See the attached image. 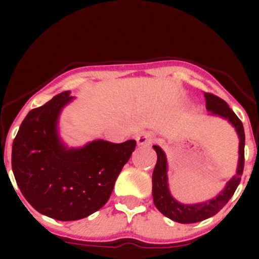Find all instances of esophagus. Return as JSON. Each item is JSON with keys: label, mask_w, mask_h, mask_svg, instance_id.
I'll return each instance as SVG.
<instances>
[{"label": "esophagus", "mask_w": 259, "mask_h": 259, "mask_svg": "<svg viewBox=\"0 0 259 259\" xmlns=\"http://www.w3.org/2000/svg\"><path fill=\"white\" fill-rule=\"evenodd\" d=\"M154 140V134L151 133H140L137 135V143L139 146H144L151 144Z\"/></svg>", "instance_id": "esophagus-1"}]
</instances>
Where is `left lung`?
<instances>
[{"instance_id":"8db88e82","label":"left lung","mask_w":259,"mask_h":259,"mask_svg":"<svg viewBox=\"0 0 259 259\" xmlns=\"http://www.w3.org/2000/svg\"><path fill=\"white\" fill-rule=\"evenodd\" d=\"M205 108L209 111V115L219 116L227 120L236 130L239 138V150H238V164H237L236 174L227 182L226 187L211 199L200 203H193V204H185L180 203L171 195L168 183V160L163 149L158 145H153L154 150L156 151L158 160H156L155 168L153 171V200L155 207L161 214L168 217L169 219L178 223H197L204 219L215 215L224 205L228 203L232 195L236 192L237 187L241 182V176L244 168V129L241 120L233 113L228 104L222 100L218 96L213 94H204Z\"/></svg>"}]
</instances>
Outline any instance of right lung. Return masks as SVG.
I'll use <instances>...</instances> for the list:
<instances>
[{"label":"right lung","instance_id":"obj_1","mask_svg":"<svg viewBox=\"0 0 259 259\" xmlns=\"http://www.w3.org/2000/svg\"><path fill=\"white\" fill-rule=\"evenodd\" d=\"M70 91L54 96L26 115L12 144V171L21 193L38 213L56 221H77L110 198L117 176L137 142L98 139L69 148L59 133Z\"/></svg>","mask_w":259,"mask_h":259}]
</instances>
